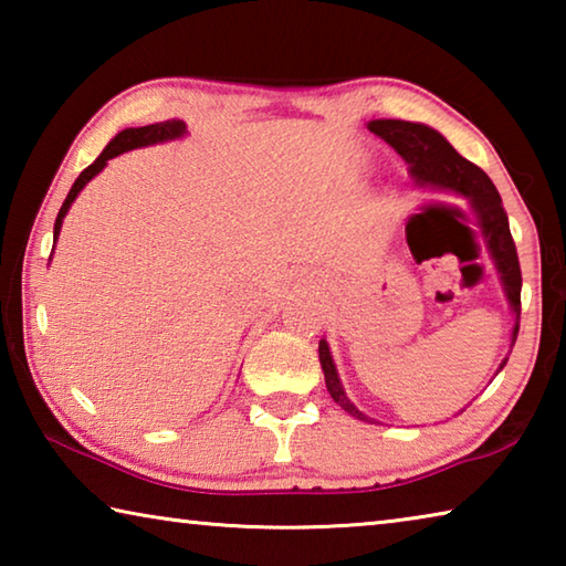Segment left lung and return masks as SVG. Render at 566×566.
I'll use <instances>...</instances> for the list:
<instances>
[{
  "label": "left lung",
  "mask_w": 566,
  "mask_h": 566,
  "mask_svg": "<svg viewBox=\"0 0 566 566\" xmlns=\"http://www.w3.org/2000/svg\"><path fill=\"white\" fill-rule=\"evenodd\" d=\"M369 132H375L377 137L385 139L387 145L395 147L399 155L405 157L417 185L449 189L472 202L479 222H482V232H484L486 244H490L496 270L502 274L506 296H510V304L516 314V324L512 332V347H514L516 334H520L522 270H520V256H516L514 239L510 232V219H506L502 197L492 185V179L486 177L476 165H472V161L459 155L442 134L432 127H427V124L401 122V119H375L369 122ZM506 359L502 361V367L506 364ZM319 361H322L324 381H327L332 399L337 401L344 411H349L352 417L367 421V417H364L361 411L352 405L349 397L344 395L337 367H334L329 347L324 339H319Z\"/></svg>",
  "instance_id": "obj_1"
}]
</instances>
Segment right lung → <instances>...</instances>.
<instances>
[{
	"instance_id": "1",
	"label": "right lung",
	"mask_w": 566,
	"mask_h": 566,
	"mask_svg": "<svg viewBox=\"0 0 566 566\" xmlns=\"http://www.w3.org/2000/svg\"><path fill=\"white\" fill-rule=\"evenodd\" d=\"M187 132V124L181 122V119H167V122H157V124H147V127H137V129H124V132H119L117 137H114L107 147H104V151L102 155L92 161V165L82 171L80 177H76V181L72 185V189H70V195H66V199H64V205H62V209H60V214H56V222H54V239H56V234H60V229H62V219H64V214H66V209L72 207V202L76 199V195H80V191L84 189V185H87V181L94 177V175H99V171L107 167V161L112 159V157H117V155H122V151H127V149H134V147H147V145H157V142H167V139H177V137H181V134Z\"/></svg>"
}]
</instances>
